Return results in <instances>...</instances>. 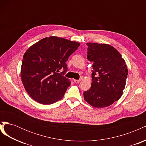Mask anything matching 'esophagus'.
<instances>
[{
  "label": "esophagus",
  "mask_w": 146,
  "mask_h": 146,
  "mask_svg": "<svg viewBox=\"0 0 146 146\" xmlns=\"http://www.w3.org/2000/svg\"><path fill=\"white\" fill-rule=\"evenodd\" d=\"M74 82L76 83H78L80 82V80H76V79H74Z\"/></svg>",
  "instance_id": "1"
}]
</instances>
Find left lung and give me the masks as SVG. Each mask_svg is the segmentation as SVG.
Here are the masks:
<instances>
[{
	"label": "left lung",
	"mask_w": 146,
	"mask_h": 146,
	"mask_svg": "<svg viewBox=\"0 0 146 146\" xmlns=\"http://www.w3.org/2000/svg\"><path fill=\"white\" fill-rule=\"evenodd\" d=\"M87 58L92 63V83L84 99L95 108L107 107L121 98L128 76L125 60L107 44L87 42Z\"/></svg>",
	"instance_id": "obj_1"
}]
</instances>
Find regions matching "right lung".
<instances>
[{
    "label": "right lung",
    "mask_w": 146,
    "mask_h": 146,
    "mask_svg": "<svg viewBox=\"0 0 146 146\" xmlns=\"http://www.w3.org/2000/svg\"><path fill=\"white\" fill-rule=\"evenodd\" d=\"M80 44L50 36L30 46L24 55L21 77L29 95L38 103L54 104L63 98L70 82L66 62ZM63 70V71L62 70ZM62 70V73H60Z\"/></svg>",
    "instance_id": "right-lung-1"
}]
</instances>
